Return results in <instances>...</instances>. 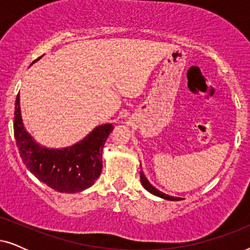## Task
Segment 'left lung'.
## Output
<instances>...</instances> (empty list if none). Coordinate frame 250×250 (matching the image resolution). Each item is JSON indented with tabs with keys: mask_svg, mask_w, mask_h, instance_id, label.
Wrapping results in <instances>:
<instances>
[{
	"mask_svg": "<svg viewBox=\"0 0 250 250\" xmlns=\"http://www.w3.org/2000/svg\"><path fill=\"white\" fill-rule=\"evenodd\" d=\"M140 179H141V183H142L143 188H145V189H146V191H149L150 193L155 194V196H157V197H160V198H163V199L170 200V201H179V200H182V198L169 196V194H166V193L162 192V191H159L158 189H156L155 187L151 186V183L149 182L148 179H146V175H145V173H143L142 170H141V172H140Z\"/></svg>",
	"mask_w": 250,
	"mask_h": 250,
	"instance_id": "1",
	"label": "left lung"
}]
</instances>
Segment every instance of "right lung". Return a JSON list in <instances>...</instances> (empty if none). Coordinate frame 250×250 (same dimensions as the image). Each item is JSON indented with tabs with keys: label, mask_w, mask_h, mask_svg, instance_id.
<instances>
[{
	"label": "right lung",
	"mask_w": 250,
	"mask_h": 250,
	"mask_svg": "<svg viewBox=\"0 0 250 250\" xmlns=\"http://www.w3.org/2000/svg\"><path fill=\"white\" fill-rule=\"evenodd\" d=\"M13 129L20 157L29 172L58 192L76 193L90 188L100 176L102 149L114 126L99 125L83 140L67 148H46L26 131L18 94Z\"/></svg>",
	"instance_id": "obj_1"
}]
</instances>
